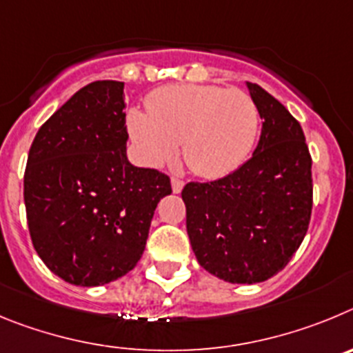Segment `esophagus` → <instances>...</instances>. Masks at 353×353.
I'll return each mask as SVG.
<instances>
[{
	"instance_id": "esophagus-1",
	"label": "esophagus",
	"mask_w": 353,
	"mask_h": 353,
	"mask_svg": "<svg viewBox=\"0 0 353 353\" xmlns=\"http://www.w3.org/2000/svg\"><path fill=\"white\" fill-rule=\"evenodd\" d=\"M170 184H172V192L174 193H181V190H183V186H184L183 179H179V177H172Z\"/></svg>"
}]
</instances>
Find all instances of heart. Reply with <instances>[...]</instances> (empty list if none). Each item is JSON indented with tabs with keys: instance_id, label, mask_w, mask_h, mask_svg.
I'll return each instance as SVG.
<instances>
[{
	"instance_id": "1",
	"label": "heart",
	"mask_w": 353,
	"mask_h": 353,
	"mask_svg": "<svg viewBox=\"0 0 353 353\" xmlns=\"http://www.w3.org/2000/svg\"><path fill=\"white\" fill-rule=\"evenodd\" d=\"M148 112L132 109L130 139L141 160L161 167L177 157L193 174L216 179L239 169L250 157L260 116L256 103L241 90L209 84L163 85L148 98Z\"/></svg>"
}]
</instances>
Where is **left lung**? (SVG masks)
<instances>
[{"instance_id": "obj_1", "label": "left lung", "mask_w": 353, "mask_h": 353, "mask_svg": "<svg viewBox=\"0 0 353 353\" xmlns=\"http://www.w3.org/2000/svg\"><path fill=\"white\" fill-rule=\"evenodd\" d=\"M262 132L236 172L183 188L186 230L196 260L228 283H260L290 262L313 205L311 157L301 125L274 97L246 82Z\"/></svg>"}]
</instances>
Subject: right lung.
<instances>
[{"instance_id": "obj_1", "label": "right lung", "mask_w": 353, "mask_h": 353, "mask_svg": "<svg viewBox=\"0 0 353 353\" xmlns=\"http://www.w3.org/2000/svg\"><path fill=\"white\" fill-rule=\"evenodd\" d=\"M125 82L84 85L38 130L28 154L24 204L38 256L77 287L132 271L144 253L169 176L126 157Z\"/></svg>"}]
</instances>
